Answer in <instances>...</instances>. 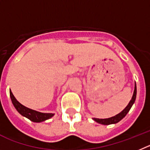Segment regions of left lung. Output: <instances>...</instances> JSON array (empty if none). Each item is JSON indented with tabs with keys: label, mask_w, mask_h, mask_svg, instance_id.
<instances>
[{
	"label": "left lung",
	"mask_w": 150,
	"mask_h": 150,
	"mask_svg": "<svg viewBox=\"0 0 150 150\" xmlns=\"http://www.w3.org/2000/svg\"><path fill=\"white\" fill-rule=\"evenodd\" d=\"M136 96H137V87H136V83L134 84V93H133V96L132 97V99L130 100L129 103L128 104V105L120 113H119L117 115L114 116V117H110V118H106V119H98V118H93L94 121H96V122L99 124H102V125H110V124H116L118 122L123 119L125 117V115L129 113V111L130 110L131 108L132 107L133 104L134 103L136 99Z\"/></svg>",
	"instance_id": "left-lung-1"
}]
</instances>
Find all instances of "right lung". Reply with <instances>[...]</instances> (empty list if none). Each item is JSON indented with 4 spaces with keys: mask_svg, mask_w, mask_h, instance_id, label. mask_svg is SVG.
<instances>
[{
    "mask_svg": "<svg viewBox=\"0 0 150 150\" xmlns=\"http://www.w3.org/2000/svg\"><path fill=\"white\" fill-rule=\"evenodd\" d=\"M9 95H10L12 102H13L15 108L17 110V111L21 115H22L23 117L29 119L30 120L32 121V122H43V121H45L48 120V119L52 118L54 115V114H52V113H42V112L36 111V110H32V109L25 107V106L21 105L19 102L17 101V99L15 98V96H13V93H12L10 90H9Z\"/></svg>",
    "mask_w": 150,
    "mask_h": 150,
    "instance_id": "obj_1",
    "label": "right lung"
}]
</instances>
